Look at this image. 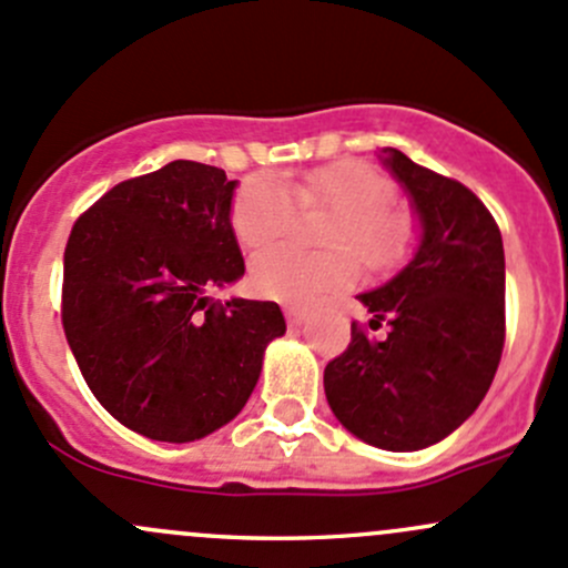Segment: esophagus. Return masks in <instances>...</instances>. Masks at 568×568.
I'll use <instances>...</instances> for the list:
<instances>
[{"instance_id":"esophagus-1","label":"esophagus","mask_w":568,"mask_h":568,"mask_svg":"<svg viewBox=\"0 0 568 568\" xmlns=\"http://www.w3.org/2000/svg\"><path fill=\"white\" fill-rule=\"evenodd\" d=\"M308 320V312L306 308H286V323H290L292 327L303 325Z\"/></svg>"}]
</instances>
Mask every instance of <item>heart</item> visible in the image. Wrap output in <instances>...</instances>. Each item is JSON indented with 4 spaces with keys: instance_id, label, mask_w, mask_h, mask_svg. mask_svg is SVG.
<instances>
[{
    "instance_id": "heart-1",
    "label": "heart",
    "mask_w": 568,
    "mask_h": 568,
    "mask_svg": "<svg viewBox=\"0 0 568 568\" xmlns=\"http://www.w3.org/2000/svg\"><path fill=\"white\" fill-rule=\"evenodd\" d=\"M394 183L366 161H336L312 169L297 180L248 178L232 202L230 224L245 251L276 245L292 226V202L297 207H327L336 213L325 248L353 251L366 267L385 271L405 256L410 224L390 210ZM355 282V265L347 254L306 256L278 248L256 256L251 286L267 301L306 306Z\"/></svg>"
}]
</instances>
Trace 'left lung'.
I'll list each match as a JSON object with an SVG mask.
<instances>
[{
	"label": "left lung",
	"mask_w": 568,
	"mask_h": 568,
	"mask_svg": "<svg viewBox=\"0 0 568 568\" xmlns=\"http://www.w3.org/2000/svg\"><path fill=\"white\" fill-rule=\"evenodd\" d=\"M379 161L405 189L418 245L410 262L358 301L369 338L353 342L325 366V396L338 424L385 452H420L459 429L493 385L506 336V260L489 210L470 189L429 172L402 150Z\"/></svg>",
	"instance_id": "obj_1"
}]
</instances>
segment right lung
Segmentation results:
<instances>
[{
    "mask_svg": "<svg viewBox=\"0 0 568 568\" xmlns=\"http://www.w3.org/2000/svg\"><path fill=\"white\" fill-rule=\"evenodd\" d=\"M235 189L224 169L172 161L114 185L70 232L68 344L95 399L150 440H202L230 424L286 331L278 303L210 297L245 273Z\"/></svg>",
    "mask_w": 568,
    "mask_h": 568,
    "instance_id": "obj_1",
    "label": "right lung"
}]
</instances>
